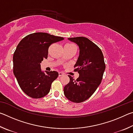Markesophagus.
Wrapping results in <instances>:
<instances>
[{
	"label": "esophagus",
	"mask_w": 133,
	"mask_h": 133,
	"mask_svg": "<svg viewBox=\"0 0 133 133\" xmlns=\"http://www.w3.org/2000/svg\"><path fill=\"white\" fill-rule=\"evenodd\" d=\"M64 74L62 73V72H59V73H58V76H59V77H61L62 76H63V75Z\"/></svg>",
	"instance_id": "34e87169"
}]
</instances>
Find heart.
Instances as JSON below:
<instances>
[{
    "label": "heart",
    "instance_id": "obj_1",
    "mask_svg": "<svg viewBox=\"0 0 133 133\" xmlns=\"http://www.w3.org/2000/svg\"><path fill=\"white\" fill-rule=\"evenodd\" d=\"M69 44V45H73V44Z\"/></svg>",
    "mask_w": 133,
    "mask_h": 133
}]
</instances>
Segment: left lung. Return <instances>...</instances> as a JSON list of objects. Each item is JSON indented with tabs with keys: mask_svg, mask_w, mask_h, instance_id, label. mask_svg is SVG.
I'll return each mask as SVG.
<instances>
[{
	"mask_svg": "<svg viewBox=\"0 0 133 133\" xmlns=\"http://www.w3.org/2000/svg\"><path fill=\"white\" fill-rule=\"evenodd\" d=\"M79 48V56L74 67L79 73L75 80L69 75V83L64 87L66 97L74 103L84 102L93 94L102 82L105 69L101 49L84 37L68 38Z\"/></svg>",
	"mask_w": 133,
	"mask_h": 133,
	"instance_id": "obj_1",
	"label": "left lung"
}]
</instances>
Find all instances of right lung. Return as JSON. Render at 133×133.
I'll return each instance as SVG.
<instances>
[{
	"label": "right lung",
	"instance_id": "1",
	"mask_svg": "<svg viewBox=\"0 0 133 133\" xmlns=\"http://www.w3.org/2000/svg\"><path fill=\"white\" fill-rule=\"evenodd\" d=\"M64 39L47 33L38 32L26 36L18 44L13 55V73L21 89L33 98L48 94L58 72L43 71L40 63L48 58V49L54 43Z\"/></svg>",
	"mask_w": 133,
	"mask_h": 133
}]
</instances>
